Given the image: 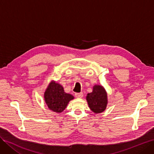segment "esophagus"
Wrapping results in <instances>:
<instances>
[{
	"label": "esophagus",
	"mask_w": 154,
	"mask_h": 154,
	"mask_svg": "<svg viewBox=\"0 0 154 154\" xmlns=\"http://www.w3.org/2000/svg\"><path fill=\"white\" fill-rule=\"evenodd\" d=\"M75 97L78 98H81L83 97V93H75Z\"/></svg>",
	"instance_id": "obj_1"
}]
</instances>
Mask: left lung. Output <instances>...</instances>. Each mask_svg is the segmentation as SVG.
<instances>
[{"mask_svg": "<svg viewBox=\"0 0 154 154\" xmlns=\"http://www.w3.org/2000/svg\"><path fill=\"white\" fill-rule=\"evenodd\" d=\"M86 100L89 109L96 114L104 112L108 104L107 93L101 85L96 84L93 91L86 96Z\"/></svg>", "mask_w": 154, "mask_h": 154, "instance_id": "left-lung-1", "label": "left lung"}]
</instances>
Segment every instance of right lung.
<instances>
[{
	"instance_id": "obj_1",
	"label": "right lung",
	"mask_w": 154,
	"mask_h": 154,
	"mask_svg": "<svg viewBox=\"0 0 154 154\" xmlns=\"http://www.w3.org/2000/svg\"><path fill=\"white\" fill-rule=\"evenodd\" d=\"M44 98L49 110L60 113L66 109L68 103L74 99V96L65 93L60 84L52 81L45 89Z\"/></svg>"
}]
</instances>
